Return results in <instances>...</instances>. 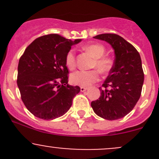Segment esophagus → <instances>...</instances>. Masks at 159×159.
<instances>
[{"label":"esophagus","mask_w":159,"mask_h":159,"mask_svg":"<svg viewBox=\"0 0 159 159\" xmlns=\"http://www.w3.org/2000/svg\"><path fill=\"white\" fill-rule=\"evenodd\" d=\"M87 89H88V88H86V87H81V92H84V91H85Z\"/></svg>","instance_id":"1"}]
</instances>
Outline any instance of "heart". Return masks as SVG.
Wrapping results in <instances>:
<instances>
[{"label": "heart", "mask_w": 159, "mask_h": 159, "mask_svg": "<svg viewBox=\"0 0 159 159\" xmlns=\"http://www.w3.org/2000/svg\"><path fill=\"white\" fill-rule=\"evenodd\" d=\"M85 50L91 53L95 58L93 67H95L102 73H106L111 68V61L109 57H104L105 47L99 44H92L86 46ZM66 65L70 70L74 69L76 66L75 54L70 51L66 56ZM99 79V73L97 70H79L70 75V81L73 84L80 86H89Z\"/></svg>", "instance_id": "obj_1"}]
</instances>
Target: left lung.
<instances>
[{"label": "left lung", "instance_id": "left-lung-1", "mask_svg": "<svg viewBox=\"0 0 159 159\" xmlns=\"http://www.w3.org/2000/svg\"><path fill=\"white\" fill-rule=\"evenodd\" d=\"M94 38L108 42L115 57L109 75L102 84L105 89L99 88L101 96L91 105L101 118L119 119L134 108L141 96L144 72L140 54L134 46L115 34H102Z\"/></svg>", "mask_w": 159, "mask_h": 159}]
</instances>
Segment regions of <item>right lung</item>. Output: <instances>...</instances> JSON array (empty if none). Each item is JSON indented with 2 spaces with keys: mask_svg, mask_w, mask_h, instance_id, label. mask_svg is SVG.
Here are the masks:
<instances>
[{
  "mask_svg": "<svg viewBox=\"0 0 159 159\" xmlns=\"http://www.w3.org/2000/svg\"><path fill=\"white\" fill-rule=\"evenodd\" d=\"M81 41L51 34L35 39L25 49L19 60L17 84L22 102L34 116L53 120L70 109L81 89L68 84L66 56Z\"/></svg>",
  "mask_w": 159,
  "mask_h": 159,
  "instance_id": "right-lung-1",
  "label": "right lung"
}]
</instances>
